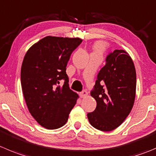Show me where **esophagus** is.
<instances>
[{"label": "esophagus", "instance_id": "1", "mask_svg": "<svg viewBox=\"0 0 156 156\" xmlns=\"http://www.w3.org/2000/svg\"><path fill=\"white\" fill-rule=\"evenodd\" d=\"M79 95H80V97H81V98H86V97H87V95H88V93H87V90H83V91H81V93L79 94Z\"/></svg>", "mask_w": 156, "mask_h": 156}]
</instances>
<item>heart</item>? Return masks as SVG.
<instances>
[{
  "mask_svg": "<svg viewBox=\"0 0 156 156\" xmlns=\"http://www.w3.org/2000/svg\"><path fill=\"white\" fill-rule=\"evenodd\" d=\"M106 49V44L103 42H98L94 46V50L95 52L101 54Z\"/></svg>",
  "mask_w": 156,
  "mask_h": 156,
  "instance_id": "b5f03b06",
  "label": "heart"
}]
</instances>
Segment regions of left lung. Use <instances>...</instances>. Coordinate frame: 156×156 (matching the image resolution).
Segmentation results:
<instances>
[{"label": "left lung", "mask_w": 156, "mask_h": 156, "mask_svg": "<svg viewBox=\"0 0 156 156\" xmlns=\"http://www.w3.org/2000/svg\"><path fill=\"white\" fill-rule=\"evenodd\" d=\"M106 62L90 92L96 100V109L87 113V118L92 126L107 132L120 126L130 113L136 98V73L132 58L123 49L113 51Z\"/></svg>", "instance_id": "obj_1"}]
</instances>
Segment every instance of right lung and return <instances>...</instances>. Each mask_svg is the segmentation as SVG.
Masks as SVG:
<instances>
[{"instance_id": "1", "label": "right lung", "mask_w": 156, "mask_h": 156, "mask_svg": "<svg viewBox=\"0 0 156 156\" xmlns=\"http://www.w3.org/2000/svg\"><path fill=\"white\" fill-rule=\"evenodd\" d=\"M80 38L48 36L33 44L21 66V86L28 110L38 123L48 129L64 126L77 102L69 88L66 66ZM65 80L62 86L59 81Z\"/></svg>"}]
</instances>
